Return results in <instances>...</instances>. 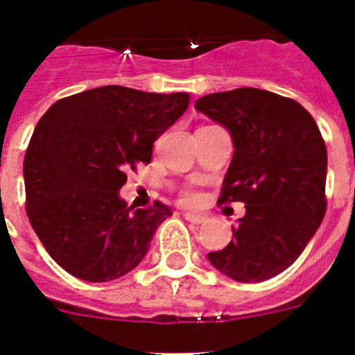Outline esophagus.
<instances>
[{
	"label": "esophagus",
	"instance_id": "esophagus-1",
	"mask_svg": "<svg viewBox=\"0 0 355 355\" xmlns=\"http://www.w3.org/2000/svg\"><path fill=\"white\" fill-rule=\"evenodd\" d=\"M184 218L188 222H192V224H205L206 218L200 215H196V213H184Z\"/></svg>",
	"mask_w": 355,
	"mask_h": 355
}]
</instances>
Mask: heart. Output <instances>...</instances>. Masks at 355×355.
Instances as JSON below:
<instances>
[{"label":"heart","mask_w":355,"mask_h":355,"mask_svg":"<svg viewBox=\"0 0 355 355\" xmlns=\"http://www.w3.org/2000/svg\"><path fill=\"white\" fill-rule=\"evenodd\" d=\"M181 200H183L184 205H188V206L199 205L200 193L197 192V190H193V188H187V190H183V193H181Z\"/></svg>","instance_id":"1"}]
</instances>
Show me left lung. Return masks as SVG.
<instances>
[{
  "label": "left lung",
  "mask_w": 355,
  "mask_h": 355,
  "mask_svg": "<svg viewBox=\"0 0 355 355\" xmlns=\"http://www.w3.org/2000/svg\"><path fill=\"white\" fill-rule=\"evenodd\" d=\"M196 110L233 139L218 202H245L234 240L209 252V263L238 283L275 277L302 254L327 209V149L315 119L290 97L250 87L200 97Z\"/></svg>",
  "instance_id": "obj_1"
}]
</instances>
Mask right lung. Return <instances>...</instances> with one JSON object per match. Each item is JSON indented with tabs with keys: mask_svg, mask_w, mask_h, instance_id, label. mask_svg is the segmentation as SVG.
<instances>
[{
	"mask_svg": "<svg viewBox=\"0 0 355 355\" xmlns=\"http://www.w3.org/2000/svg\"><path fill=\"white\" fill-rule=\"evenodd\" d=\"M190 94H153L106 85L56 101L42 115L24 156L30 224L71 275L106 283L144 259L172 215L155 200L135 209L119 190L126 172L149 163L153 144L188 108Z\"/></svg>",
	"mask_w": 355,
	"mask_h": 355,
	"instance_id": "1",
	"label": "right lung"
}]
</instances>
